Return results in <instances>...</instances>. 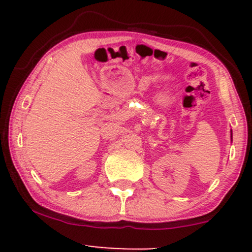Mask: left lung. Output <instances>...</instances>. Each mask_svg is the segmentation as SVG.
Wrapping results in <instances>:
<instances>
[{
    "instance_id": "obj_1",
    "label": "left lung",
    "mask_w": 252,
    "mask_h": 252,
    "mask_svg": "<svg viewBox=\"0 0 252 252\" xmlns=\"http://www.w3.org/2000/svg\"><path fill=\"white\" fill-rule=\"evenodd\" d=\"M231 141H232V131H231Z\"/></svg>"
}]
</instances>
